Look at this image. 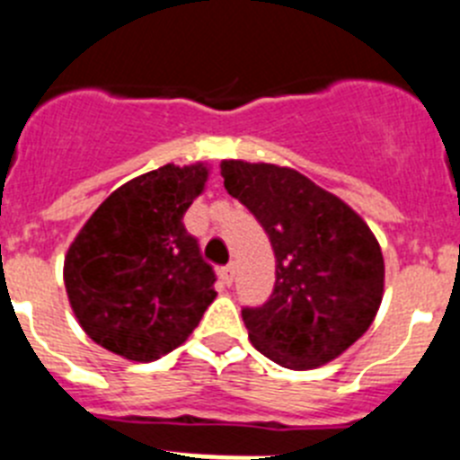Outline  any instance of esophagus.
I'll return each mask as SVG.
<instances>
[{
	"label": "esophagus",
	"mask_w": 460,
	"mask_h": 460,
	"mask_svg": "<svg viewBox=\"0 0 460 460\" xmlns=\"http://www.w3.org/2000/svg\"><path fill=\"white\" fill-rule=\"evenodd\" d=\"M218 274H221V280H223V283H226V286H233V280H234V265L221 267V271H218Z\"/></svg>",
	"instance_id": "34e87169"
}]
</instances>
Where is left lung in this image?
Returning a JSON list of instances; mask_svg holds the SVG:
<instances>
[{"label":"left lung","mask_w":460,"mask_h":460,"mask_svg":"<svg viewBox=\"0 0 460 460\" xmlns=\"http://www.w3.org/2000/svg\"><path fill=\"white\" fill-rule=\"evenodd\" d=\"M226 190L265 227L274 292L242 318L255 350L292 371L318 368L364 336L385 292L380 243L364 218L292 168L223 161Z\"/></svg>","instance_id":"left-lung-1"}]
</instances>
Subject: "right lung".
<instances>
[{
    "mask_svg": "<svg viewBox=\"0 0 460 460\" xmlns=\"http://www.w3.org/2000/svg\"><path fill=\"white\" fill-rule=\"evenodd\" d=\"M205 164L145 172L110 193L64 258V286L84 334L128 361L168 355L214 299V270L186 233Z\"/></svg>",
    "mask_w": 460,
    "mask_h": 460,
    "instance_id": "1",
    "label": "right lung"
}]
</instances>
